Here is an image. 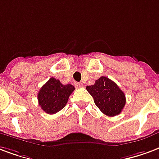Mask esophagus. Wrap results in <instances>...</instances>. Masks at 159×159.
Returning <instances> with one entry per match:
<instances>
[{
  "instance_id": "obj_1",
  "label": "esophagus",
  "mask_w": 159,
  "mask_h": 159,
  "mask_svg": "<svg viewBox=\"0 0 159 159\" xmlns=\"http://www.w3.org/2000/svg\"><path fill=\"white\" fill-rule=\"evenodd\" d=\"M75 86H76V88H83V84L82 83H75Z\"/></svg>"
}]
</instances>
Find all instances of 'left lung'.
I'll return each instance as SVG.
<instances>
[{
  "mask_svg": "<svg viewBox=\"0 0 159 159\" xmlns=\"http://www.w3.org/2000/svg\"><path fill=\"white\" fill-rule=\"evenodd\" d=\"M87 90L93 98L98 108L106 116H118L125 107V93L115 82L106 76H101L93 85L87 86Z\"/></svg>",
  "mask_w": 159,
  "mask_h": 159,
  "instance_id": "8db88e82",
  "label": "left lung"
}]
</instances>
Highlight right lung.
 <instances>
[{"label":"right lung","mask_w":159,"mask_h":159,"mask_svg":"<svg viewBox=\"0 0 159 159\" xmlns=\"http://www.w3.org/2000/svg\"><path fill=\"white\" fill-rule=\"evenodd\" d=\"M74 90L71 84L63 85L60 80L51 77L38 93L39 104L47 114H56L66 106Z\"/></svg>","instance_id":"obj_1"}]
</instances>
